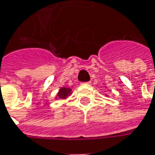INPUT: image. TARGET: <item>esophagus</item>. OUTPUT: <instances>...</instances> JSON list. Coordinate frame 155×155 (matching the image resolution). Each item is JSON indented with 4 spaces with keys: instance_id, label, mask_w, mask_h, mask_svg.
<instances>
[{
    "instance_id": "34e87169",
    "label": "esophagus",
    "mask_w": 155,
    "mask_h": 155,
    "mask_svg": "<svg viewBox=\"0 0 155 155\" xmlns=\"http://www.w3.org/2000/svg\"><path fill=\"white\" fill-rule=\"evenodd\" d=\"M81 84H85V85H90L91 84V81H87V82H82Z\"/></svg>"
}]
</instances>
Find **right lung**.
Masks as SVG:
<instances>
[{"label":"right lung","mask_w":155,"mask_h":155,"mask_svg":"<svg viewBox=\"0 0 155 155\" xmlns=\"http://www.w3.org/2000/svg\"><path fill=\"white\" fill-rule=\"evenodd\" d=\"M71 88L61 87L57 94V97L59 99H66L69 94H71Z\"/></svg>","instance_id":"add662e5"}]
</instances>
